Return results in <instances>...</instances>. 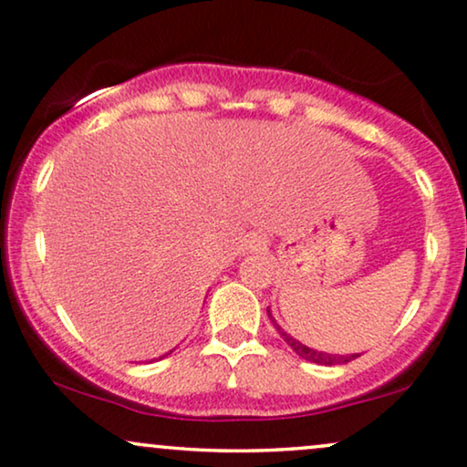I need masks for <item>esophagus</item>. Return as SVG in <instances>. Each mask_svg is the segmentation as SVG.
I'll return each mask as SVG.
<instances>
[{
    "instance_id": "esophagus-1",
    "label": "esophagus",
    "mask_w": 467,
    "mask_h": 467,
    "mask_svg": "<svg viewBox=\"0 0 467 467\" xmlns=\"http://www.w3.org/2000/svg\"><path fill=\"white\" fill-rule=\"evenodd\" d=\"M261 245H263V239H252V241H250L252 250H258V247H261Z\"/></svg>"
}]
</instances>
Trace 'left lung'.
<instances>
[{
  "label": "left lung",
  "mask_w": 467,
  "mask_h": 467,
  "mask_svg": "<svg viewBox=\"0 0 467 467\" xmlns=\"http://www.w3.org/2000/svg\"><path fill=\"white\" fill-rule=\"evenodd\" d=\"M267 312H269V310H267ZM269 318H271V321H274V326H275V329H277V334H280L282 338H285L286 345L291 347V349H293L295 353H297L299 358L308 359V362L323 364V366H334V364H347V362H351V359L359 358V353H351V356H338V353H326V351H317V349H312V347L304 345V342H299V340H295L291 334H286L285 329H282L280 326H277L275 318L271 317V312H269Z\"/></svg>",
  "instance_id": "obj_1"
}]
</instances>
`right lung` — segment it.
Instances as JSON below:
<instances>
[{"label":"right lung","instance_id":"1","mask_svg":"<svg viewBox=\"0 0 467 467\" xmlns=\"http://www.w3.org/2000/svg\"><path fill=\"white\" fill-rule=\"evenodd\" d=\"M170 353H172V351H170ZM170 353H165V356H170ZM165 356H163V358H165Z\"/></svg>","mask_w":467,"mask_h":467}]
</instances>
